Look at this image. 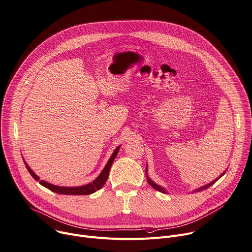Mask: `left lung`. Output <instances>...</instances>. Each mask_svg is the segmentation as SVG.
<instances>
[{
    "mask_svg": "<svg viewBox=\"0 0 252 252\" xmlns=\"http://www.w3.org/2000/svg\"><path fill=\"white\" fill-rule=\"evenodd\" d=\"M147 170H148V168H147V166H146V171H145V173H146V179H147V181H148V183L155 189V190H157V191H160V192H162V193H167V191H166V189L165 188H163V187H161L160 185H158V184H156L155 182H153L151 179H150V177L148 176V173H147ZM224 173H225V171L223 172L219 177H217L215 180H213V181H211L210 183H208V184H206V185H204V186H202V187H199V188H197V189H195V190H193L192 191V193H194V192H200V191H202V190H204V189H206V188H209L211 185H213L220 177H222L223 175H224Z\"/></svg>",
    "mask_w": 252,
    "mask_h": 252,
    "instance_id": "1",
    "label": "left lung"
}]
</instances>
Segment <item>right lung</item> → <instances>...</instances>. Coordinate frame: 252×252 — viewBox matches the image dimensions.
<instances>
[{"instance_id": "1", "label": "right lung", "mask_w": 252, "mask_h": 252, "mask_svg": "<svg viewBox=\"0 0 252 252\" xmlns=\"http://www.w3.org/2000/svg\"><path fill=\"white\" fill-rule=\"evenodd\" d=\"M119 149H120V146H118L114 150L113 154L111 155L110 159L108 160L106 166L104 167V169L99 174V176L94 181H92V182H90V183H88L86 185H83V186H74V187L58 186V185L51 184V183H49V182H47L45 180H40V177L35 174V172L30 168V166L27 164V162L26 161H24V162H25V165L27 167L28 171L30 172V174L33 176V178L35 180H37V181L40 180V184L43 185L44 187L50 189L51 191L56 192V193H58V194H65V195H89V194H92V193L96 192L100 188H102L104 186V184L106 183L107 178L109 176V171H110V168H111V165H112V163H113L114 159L116 158Z\"/></svg>"}]
</instances>
